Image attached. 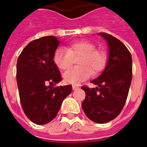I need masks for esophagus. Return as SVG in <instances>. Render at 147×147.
Here are the masks:
<instances>
[{
	"instance_id": "obj_1",
	"label": "esophagus",
	"mask_w": 147,
	"mask_h": 147,
	"mask_svg": "<svg viewBox=\"0 0 147 147\" xmlns=\"http://www.w3.org/2000/svg\"><path fill=\"white\" fill-rule=\"evenodd\" d=\"M72 88L74 90H78L80 88L79 86H75V85H74V86H72Z\"/></svg>"
}]
</instances>
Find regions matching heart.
<instances>
[{
  "instance_id": "1",
  "label": "heart",
  "mask_w": 147,
  "mask_h": 147,
  "mask_svg": "<svg viewBox=\"0 0 147 147\" xmlns=\"http://www.w3.org/2000/svg\"><path fill=\"white\" fill-rule=\"evenodd\" d=\"M77 59L79 67L63 75L64 81L67 84H78L88 79L91 74H98L105 67L107 54L102 50L96 49L94 43L87 40L72 43L66 49L58 48L53 54V62L61 70L70 69L74 61Z\"/></svg>"
}]
</instances>
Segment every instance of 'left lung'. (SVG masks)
<instances>
[{"instance_id": "left-lung-1", "label": "left lung", "mask_w": 147, "mask_h": 147, "mask_svg": "<svg viewBox=\"0 0 147 147\" xmlns=\"http://www.w3.org/2000/svg\"><path fill=\"white\" fill-rule=\"evenodd\" d=\"M108 42L109 59L103 72L91 83L98 87L83 86L86 97L82 108L90 120L104 123L120 114L127 101L132 80V57L127 47L107 33H99Z\"/></svg>"}]
</instances>
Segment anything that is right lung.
I'll return each mask as SVG.
<instances>
[{"mask_svg":"<svg viewBox=\"0 0 147 147\" xmlns=\"http://www.w3.org/2000/svg\"><path fill=\"white\" fill-rule=\"evenodd\" d=\"M59 43L54 36L34 40L18 57L16 76L20 103L25 115L36 124L53 120L71 93V85L55 86L62 80L53 62Z\"/></svg>","mask_w":147,"mask_h":147,"instance_id":"1","label":"right lung"}]
</instances>
